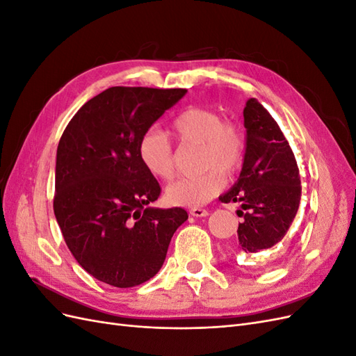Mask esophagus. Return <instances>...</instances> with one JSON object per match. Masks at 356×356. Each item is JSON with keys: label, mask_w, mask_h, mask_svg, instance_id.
Here are the masks:
<instances>
[{"label": "esophagus", "mask_w": 356, "mask_h": 356, "mask_svg": "<svg viewBox=\"0 0 356 356\" xmlns=\"http://www.w3.org/2000/svg\"><path fill=\"white\" fill-rule=\"evenodd\" d=\"M190 215H193V217H208L209 212L207 209H202V208H191Z\"/></svg>", "instance_id": "34e87169"}]
</instances>
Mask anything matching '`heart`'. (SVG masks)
I'll return each mask as SVG.
<instances>
[{
  "label": "heart",
  "instance_id": "1",
  "mask_svg": "<svg viewBox=\"0 0 356 356\" xmlns=\"http://www.w3.org/2000/svg\"><path fill=\"white\" fill-rule=\"evenodd\" d=\"M170 132L181 145H197V166L204 169L195 177L179 178L166 187L165 197L175 207L196 208L217 196L224 176L238 172L246 153L243 129L211 108L188 106L170 123ZM138 157L149 175L168 181L174 175V152L168 138L149 129L138 143Z\"/></svg>",
  "mask_w": 356,
  "mask_h": 356
}]
</instances>
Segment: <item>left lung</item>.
<instances>
[{
    "mask_svg": "<svg viewBox=\"0 0 356 356\" xmlns=\"http://www.w3.org/2000/svg\"><path fill=\"white\" fill-rule=\"evenodd\" d=\"M246 153L234 186L220 196L239 203L236 251L257 254L284 239L298 211L301 187L298 166L275 118L257 99L243 110Z\"/></svg>",
    "mask_w": 356,
    "mask_h": 356,
    "instance_id": "left-lung-1",
    "label": "left lung"
}]
</instances>
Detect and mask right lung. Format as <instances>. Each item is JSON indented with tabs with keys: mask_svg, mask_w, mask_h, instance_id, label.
Masks as SVG:
<instances>
[{
	"mask_svg": "<svg viewBox=\"0 0 356 356\" xmlns=\"http://www.w3.org/2000/svg\"><path fill=\"white\" fill-rule=\"evenodd\" d=\"M186 89L123 88L96 95L63 131L53 209L86 272L117 288L144 284L163 266L172 236L188 215L152 203L160 186L138 157V143Z\"/></svg>",
	"mask_w": 356,
	"mask_h": 356,
	"instance_id": "right-lung-1",
	"label": "right lung"
}]
</instances>
